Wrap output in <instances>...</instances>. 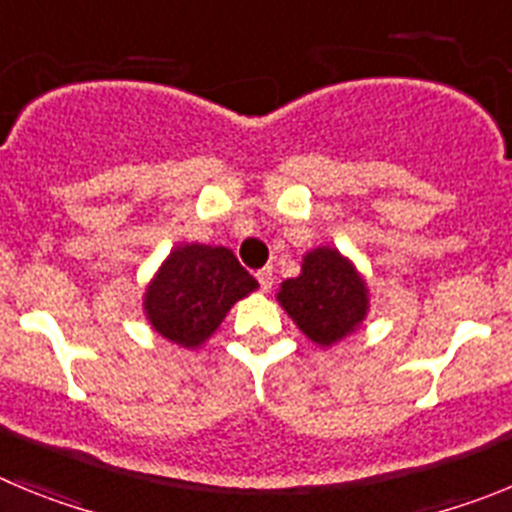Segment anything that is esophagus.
<instances>
[{"label":"esophagus","instance_id":"1","mask_svg":"<svg viewBox=\"0 0 512 512\" xmlns=\"http://www.w3.org/2000/svg\"><path fill=\"white\" fill-rule=\"evenodd\" d=\"M256 279H259L261 289H264V292H269L271 284H274V271H271V266H266V269L256 271Z\"/></svg>","mask_w":512,"mask_h":512}]
</instances>
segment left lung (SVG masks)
I'll list each match as a JSON object with an SVG mask.
<instances>
[{"label": "left lung", "mask_w": 512, "mask_h": 512, "mask_svg": "<svg viewBox=\"0 0 512 512\" xmlns=\"http://www.w3.org/2000/svg\"><path fill=\"white\" fill-rule=\"evenodd\" d=\"M279 305L318 346H333L354 333L369 310V289L356 266L336 248H312L300 277L279 287Z\"/></svg>", "instance_id": "left-lung-1"}]
</instances>
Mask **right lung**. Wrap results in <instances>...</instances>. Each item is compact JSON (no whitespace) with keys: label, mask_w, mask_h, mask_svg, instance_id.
<instances>
[{"label":"right lung","mask_w":512,"mask_h":512,"mask_svg":"<svg viewBox=\"0 0 512 512\" xmlns=\"http://www.w3.org/2000/svg\"><path fill=\"white\" fill-rule=\"evenodd\" d=\"M259 282L225 246L184 243L169 253L146 287L143 310L156 333L184 348H200L230 307Z\"/></svg>","instance_id":"1"}]
</instances>
